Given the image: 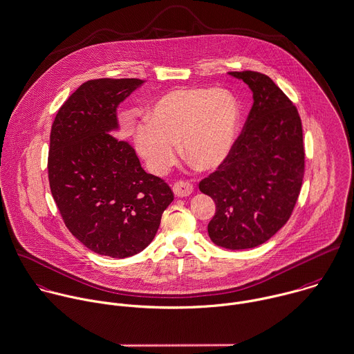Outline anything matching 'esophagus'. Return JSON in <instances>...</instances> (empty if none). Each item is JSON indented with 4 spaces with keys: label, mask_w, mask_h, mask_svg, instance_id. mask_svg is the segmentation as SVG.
Here are the masks:
<instances>
[{
    "label": "esophagus",
    "mask_w": 354,
    "mask_h": 354,
    "mask_svg": "<svg viewBox=\"0 0 354 354\" xmlns=\"http://www.w3.org/2000/svg\"><path fill=\"white\" fill-rule=\"evenodd\" d=\"M173 191H174L176 196H178V198L189 196L194 192V185L188 181H177L173 185Z\"/></svg>",
    "instance_id": "1"
}]
</instances>
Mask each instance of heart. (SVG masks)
I'll use <instances>...</instances> for the list:
<instances>
[{"mask_svg": "<svg viewBox=\"0 0 354 354\" xmlns=\"http://www.w3.org/2000/svg\"><path fill=\"white\" fill-rule=\"evenodd\" d=\"M240 109L225 89H174L152 106L148 124L134 133L137 152L153 174H163L181 153L203 170L218 167L230 155L239 129Z\"/></svg>", "mask_w": 354, "mask_h": 354, "instance_id": "b5f03b06", "label": "heart"}]
</instances>
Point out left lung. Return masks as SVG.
Segmentation results:
<instances>
[{"mask_svg": "<svg viewBox=\"0 0 354 354\" xmlns=\"http://www.w3.org/2000/svg\"><path fill=\"white\" fill-rule=\"evenodd\" d=\"M252 92L244 127L218 169L199 183L216 202L212 241L230 250L257 247L291 217L298 201L305 149L297 107L265 74L232 71Z\"/></svg>", "mask_w": 354, "mask_h": 354, "instance_id": "8db88e82", "label": "left lung"}]
</instances>
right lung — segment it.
<instances>
[{
	"instance_id": "1",
	"label": "right lung",
	"mask_w": 354,
	"mask_h": 354,
	"mask_svg": "<svg viewBox=\"0 0 354 354\" xmlns=\"http://www.w3.org/2000/svg\"><path fill=\"white\" fill-rule=\"evenodd\" d=\"M142 80L82 84L60 107L50 130L48 177L68 231L89 250L113 258L142 251L174 196L114 136L117 109Z\"/></svg>"
}]
</instances>
